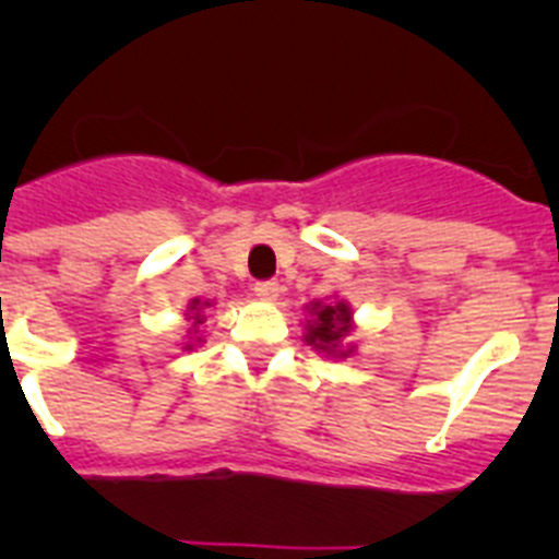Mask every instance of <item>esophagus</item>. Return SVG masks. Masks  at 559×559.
Wrapping results in <instances>:
<instances>
[{
  "label": "esophagus",
  "instance_id": "1",
  "mask_svg": "<svg viewBox=\"0 0 559 559\" xmlns=\"http://www.w3.org/2000/svg\"><path fill=\"white\" fill-rule=\"evenodd\" d=\"M257 299H263V302H274L276 296H280V283L276 280H265V283L254 285Z\"/></svg>",
  "mask_w": 559,
  "mask_h": 559
}]
</instances>
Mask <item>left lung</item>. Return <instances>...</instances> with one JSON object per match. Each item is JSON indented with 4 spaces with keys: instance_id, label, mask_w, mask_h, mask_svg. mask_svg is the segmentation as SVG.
<instances>
[{
    "instance_id": "left-lung-1",
    "label": "left lung",
    "mask_w": 559,
    "mask_h": 559,
    "mask_svg": "<svg viewBox=\"0 0 559 559\" xmlns=\"http://www.w3.org/2000/svg\"><path fill=\"white\" fill-rule=\"evenodd\" d=\"M310 313H313V322L308 324V341L310 347H316L319 353H338L341 347V338L349 335L353 330V322H349V308L344 302H335V305H310ZM349 353V349H347Z\"/></svg>"
}]
</instances>
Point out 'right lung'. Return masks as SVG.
<instances>
[{"mask_svg":"<svg viewBox=\"0 0 559 559\" xmlns=\"http://www.w3.org/2000/svg\"><path fill=\"white\" fill-rule=\"evenodd\" d=\"M201 305H204V308H206V305H210V302H201V299H192V302H190V313H195V316H192V319H195V322H192V328L204 322V319H201V313H199ZM187 347H190V344H187Z\"/></svg>","mask_w":559,"mask_h":559,"instance_id":"1","label":"right lung"}]
</instances>
